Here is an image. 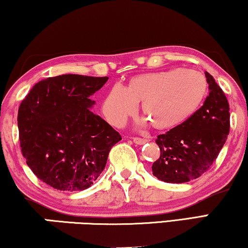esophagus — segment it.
<instances>
[{
	"label": "esophagus",
	"mask_w": 248,
	"mask_h": 248,
	"mask_svg": "<svg viewBox=\"0 0 248 248\" xmlns=\"http://www.w3.org/2000/svg\"><path fill=\"white\" fill-rule=\"evenodd\" d=\"M132 140H134L135 144H137V145H144L145 142H147V139L139 138V137H134L132 138Z\"/></svg>",
	"instance_id": "34e87169"
}]
</instances>
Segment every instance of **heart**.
Masks as SVG:
<instances>
[{
  "label": "heart",
  "instance_id": "b5f03b06",
  "mask_svg": "<svg viewBox=\"0 0 248 248\" xmlns=\"http://www.w3.org/2000/svg\"><path fill=\"white\" fill-rule=\"evenodd\" d=\"M208 92V82L195 69L170 68L136 75L124 89L114 86L103 101V113L121 125L141 103V113L156 129H170L197 112Z\"/></svg>",
  "mask_w": 248,
  "mask_h": 248
}]
</instances>
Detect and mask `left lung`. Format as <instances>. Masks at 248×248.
I'll return each mask as SVG.
<instances>
[{"label": "left lung", "instance_id": "8db88e82", "mask_svg": "<svg viewBox=\"0 0 248 248\" xmlns=\"http://www.w3.org/2000/svg\"><path fill=\"white\" fill-rule=\"evenodd\" d=\"M209 95L192 117L158 135L160 156L153 174L166 183H186L210 169L229 134V104L215 78L205 72Z\"/></svg>", "mask_w": 248, "mask_h": 248}]
</instances>
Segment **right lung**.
Returning <instances> with one entry per match:
<instances>
[{
    "instance_id": "right-lung-1",
    "label": "right lung",
    "mask_w": 248,
    "mask_h": 248,
    "mask_svg": "<svg viewBox=\"0 0 248 248\" xmlns=\"http://www.w3.org/2000/svg\"><path fill=\"white\" fill-rule=\"evenodd\" d=\"M109 78L59 75L38 82L18 111L20 146L34 175L61 191L92 186L106 167L118 131L90 108Z\"/></svg>"
}]
</instances>
